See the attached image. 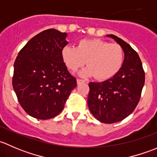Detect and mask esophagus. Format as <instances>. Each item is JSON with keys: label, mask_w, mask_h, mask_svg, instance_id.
Here are the masks:
<instances>
[{"label": "esophagus", "mask_w": 157, "mask_h": 157, "mask_svg": "<svg viewBox=\"0 0 157 157\" xmlns=\"http://www.w3.org/2000/svg\"><path fill=\"white\" fill-rule=\"evenodd\" d=\"M87 83V81L85 80H81V79H77V85H80V83Z\"/></svg>", "instance_id": "obj_1"}]
</instances>
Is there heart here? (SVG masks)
I'll return each instance as SVG.
<instances>
[{"label":"heart","mask_w":157,"mask_h":157,"mask_svg":"<svg viewBox=\"0 0 157 157\" xmlns=\"http://www.w3.org/2000/svg\"><path fill=\"white\" fill-rule=\"evenodd\" d=\"M61 56L71 71H76L86 64V67L79 73L81 77H95L99 80L111 78L121 69L124 62V52L120 45L109 43L98 39H82L77 48L65 45Z\"/></svg>","instance_id":"1"}]
</instances>
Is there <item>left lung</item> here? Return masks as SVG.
Listing matches in <instances>:
<instances>
[{"label":"left lung","mask_w":157,"mask_h":157,"mask_svg":"<svg viewBox=\"0 0 157 157\" xmlns=\"http://www.w3.org/2000/svg\"><path fill=\"white\" fill-rule=\"evenodd\" d=\"M106 36L113 39L123 49L124 62L112 78L89 83L87 104L96 119L112 124L127 118L136 108L144 85L145 74L139 55L131 45L116 36Z\"/></svg>","instance_id":"obj_1"}]
</instances>
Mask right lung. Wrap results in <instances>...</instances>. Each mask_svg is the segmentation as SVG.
<instances>
[{
    "instance_id": "obj_1",
    "label": "right lung",
    "mask_w": 157,
    "mask_h": 157,
    "mask_svg": "<svg viewBox=\"0 0 157 157\" xmlns=\"http://www.w3.org/2000/svg\"><path fill=\"white\" fill-rule=\"evenodd\" d=\"M67 34L48 29L35 36L20 50L13 65V87L30 116L52 118L63 110L77 80L64 64L61 50Z\"/></svg>"
}]
</instances>
